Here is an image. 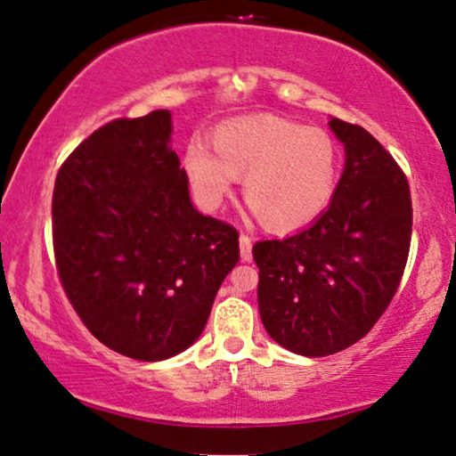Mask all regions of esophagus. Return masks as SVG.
Returning a JSON list of instances; mask_svg holds the SVG:
<instances>
[{"label":"esophagus","instance_id":"obj_1","mask_svg":"<svg viewBox=\"0 0 456 456\" xmlns=\"http://www.w3.org/2000/svg\"><path fill=\"white\" fill-rule=\"evenodd\" d=\"M240 254H241V262L251 260V237H248L246 233L240 235Z\"/></svg>","mask_w":456,"mask_h":456}]
</instances>
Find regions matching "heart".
<instances>
[{
  "label": "heart",
  "mask_w": 456,
  "mask_h": 456,
  "mask_svg": "<svg viewBox=\"0 0 456 456\" xmlns=\"http://www.w3.org/2000/svg\"><path fill=\"white\" fill-rule=\"evenodd\" d=\"M184 169L196 200L219 208L243 180V196L270 231H295L315 221L334 200L342 153L328 131L257 114L225 122L188 142Z\"/></svg>",
  "instance_id": "heart-1"
}]
</instances>
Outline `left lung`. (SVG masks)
I'll use <instances>...</instances> for the list:
<instances>
[{
  "instance_id": "left-lung-1",
  "label": "left lung",
  "mask_w": 456,
  "mask_h": 456,
  "mask_svg": "<svg viewBox=\"0 0 456 456\" xmlns=\"http://www.w3.org/2000/svg\"><path fill=\"white\" fill-rule=\"evenodd\" d=\"M330 128L346 151L334 200L307 229L251 248L257 307L270 338L295 354L356 344L389 307L411 241V196L391 153L362 126Z\"/></svg>"
}]
</instances>
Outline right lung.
<instances>
[{
    "label": "right lung",
    "mask_w": 456,
    "mask_h": 456,
    "mask_svg": "<svg viewBox=\"0 0 456 456\" xmlns=\"http://www.w3.org/2000/svg\"><path fill=\"white\" fill-rule=\"evenodd\" d=\"M169 137V110L108 122L65 159L53 192L67 298L92 336L142 362L199 339L240 260V233L190 202Z\"/></svg>",
    "instance_id": "1"
}]
</instances>
